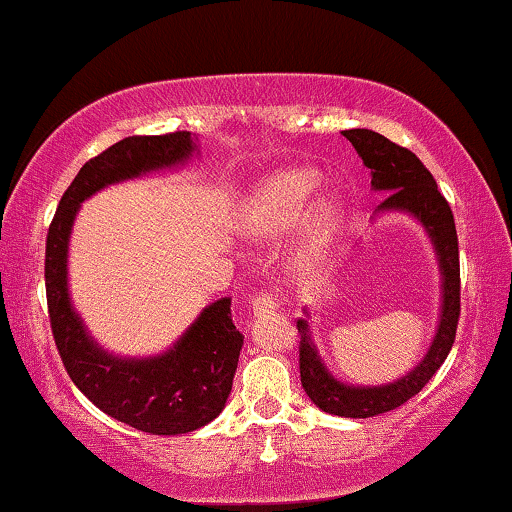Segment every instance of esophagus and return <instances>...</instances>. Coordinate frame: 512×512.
I'll return each mask as SVG.
<instances>
[{
    "label": "esophagus",
    "mask_w": 512,
    "mask_h": 512,
    "mask_svg": "<svg viewBox=\"0 0 512 512\" xmlns=\"http://www.w3.org/2000/svg\"><path fill=\"white\" fill-rule=\"evenodd\" d=\"M276 305H278V299L271 292H266V289H262V292H257L255 299H253V310L255 312L276 310Z\"/></svg>",
    "instance_id": "obj_1"
}]
</instances>
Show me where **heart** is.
Here are the masks:
<instances>
[{"label":"heart","instance_id":"obj_1","mask_svg":"<svg viewBox=\"0 0 512 512\" xmlns=\"http://www.w3.org/2000/svg\"><path fill=\"white\" fill-rule=\"evenodd\" d=\"M322 183V174L312 167L280 170L264 177L250 190L241 211V230L248 236H271L294 227L303 218L301 253L317 255L331 239L342 216V200L333 190L312 195Z\"/></svg>","mask_w":512,"mask_h":512}]
</instances>
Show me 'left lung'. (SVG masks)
<instances>
[{
	"label": "left lung",
	"instance_id": "8db88e82",
	"mask_svg": "<svg viewBox=\"0 0 512 512\" xmlns=\"http://www.w3.org/2000/svg\"><path fill=\"white\" fill-rule=\"evenodd\" d=\"M354 144L356 154L370 170L372 188L384 190L386 200L379 204L381 211H404L411 213L425 227L432 239L434 253L441 269V315L439 329L423 361L414 370L407 372L393 384L381 386H347L335 379L319 358L315 342L310 338V329L305 319L296 322L299 329V368L301 384L308 398L319 409L333 416L345 418H370L384 411H391L400 404L414 398L423 391V386L441 368L455 342L457 322H460V250H457V232L453 211L446 197L439 193L437 181L430 170L418 160L416 154L400 147L368 128H352L342 131Z\"/></svg>",
	"mask_w": 512,
	"mask_h": 512
}]
</instances>
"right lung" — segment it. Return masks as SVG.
Returning <instances> with one entry per match:
<instances>
[{
    "label": "right lung",
    "mask_w": 512,
    "mask_h": 512,
    "mask_svg": "<svg viewBox=\"0 0 512 512\" xmlns=\"http://www.w3.org/2000/svg\"><path fill=\"white\" fill-rule=\"evenodd\" d=\"M188 131L133 135L80 167L61 195L45 239V294L61 363L87 398L117 421L149 434H186L223 411L243 347L230 299L207 305L165 354L112 356L96 345L68 299V236L80 204L110 183L183 165L195 154Z\"/></svg>",
    "instance_id": "1"
}]
</instances>
